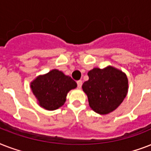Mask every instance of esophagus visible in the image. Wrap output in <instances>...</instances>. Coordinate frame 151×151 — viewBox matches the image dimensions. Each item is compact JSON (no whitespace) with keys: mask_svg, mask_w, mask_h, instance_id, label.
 I'll use <instances>...</instances> for the list:
<instances>
[{"mask_svg":"<svg viewBox=\"0 0 151 151\" xmlns=\"http://www.w3.org/2000/svg\"><path fill=\"white\" fill-rule=\"evenodd\" d=\"M77 84H78V87L79 88H81V85H82V81H77Z\"/></svg>","mask_w":151,"mask_h":151,"instance_id":"34e87169","label":"esophagus"}]
</instances>
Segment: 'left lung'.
Wrapping results in <instances>:
<instances>
[{"label": "left lung", "mask_w": 151, "mask_h": 151, "mask_svg": "<svg viewBox=\"0 0 151 151\" xmlns=\"http://www.w3.org/2000/svg\"><path fill=\"white\" fill-rule=\"evenodd\" d=\"M89 79L82 89L87 95L89 106L99 114L116 110L126 97L129 81L126 74L112 66L93 68L88 73Z\"/></svg>", "instance_id": "1"}]
</instances>
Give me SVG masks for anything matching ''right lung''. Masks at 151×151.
Segmentation results:
<instances>
[{
    "mask_svg": "<svg viewBox=\"0 0 151 151\" xmlns=\"http://www.w3.org/2000/svg\"><path fill=\"white\" fill-rule=\"evenodd\" d=\"M77 86V83L70 76L65 75L56 69L37 76L30 83L38 105L47 110L61 107L66 102L67 93Z\"/></svg>",
    "mask_w": 151,
    "mask_h": 151,
    "instance_id": "add662e5",
    "label": "right lung"
}]
</instances>
